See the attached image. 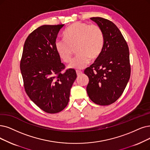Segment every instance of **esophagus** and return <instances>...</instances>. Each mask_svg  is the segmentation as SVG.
Wrapping results in <instances>:
<instances>
[{
    "mask_svg": "<svg viewBox=\"0 0 150 150\" xmlns=\"http://www.w3.org/2000/svg\"><path fill=\"white\" fill-rule=\"evenodd\" d=\"M82 73V72L81 71H79V70H76V74L77 76H79L80 74H81Z\"/></svg>",
    "mask_w": 150,
    "mask_h": 150,
    "instance_id": "1",
    "label": "esophagus"
}]
</instances>
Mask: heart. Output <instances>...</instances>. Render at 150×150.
Segmentation results:
<instances>
[{"label":"heart","instance_id":"b5f03b06","mask_svg":"<svg viewBox=\"0 0 150 150\" xmlns=\"http://www.w3.org/2000/svg\"><path fill=\"white\" fill-rule=\"evenodd\" d=\"M64 39H57L55 47L59 57L68 62L76 47L78 53L68 65L73 69H82L88 64L91 58H97L102 50L104 35L101 29L96 25L77 22L68 27L64 33Z\"/></svg>","mask_w":150,"mask_h":150}]
</instances>
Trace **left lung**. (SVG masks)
<instances>
[{
    "label": "left lung",
    "instance_id": "obj_1",
    "mask_svg": "<svg viewBox=\"0 0 150 150\" xmlns=\"http://www.w3.org/2000/svg\"><path fill=\"white\" fill-rule=\"evenodd\" d=\"M91 20L103 31L104 44L95 62L84 70L89 79L87 92L95 103L109 105L121 97L130 79L129 47L112 21L101 17Z\"/></svg>",
    "mask_w": 150,
    "mask_h": 150
}]
</instances>
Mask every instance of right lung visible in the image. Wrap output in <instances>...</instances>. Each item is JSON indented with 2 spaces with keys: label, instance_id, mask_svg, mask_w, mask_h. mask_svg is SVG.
I'll return each instance as SVG.
<instances>
[{
  "label": "right lung",
  "instance_id": "1",
  "mask_svg": "<svg viewBox=\"0 0 150 150\" xmlns=\"http://www.w3.org/2000/svg\"><path fill=\"white\" fill-rule=\"evenodd\" d=\"M64 25H43L35 29L26 39L20 62L26 93L42 110L50 114L60 112L67 106L77 77L74 69L62 73L65 66L55 47Z\"/></svg>",
  "mask_w": 150,
  "mask_h": 150
}]
</instances>
